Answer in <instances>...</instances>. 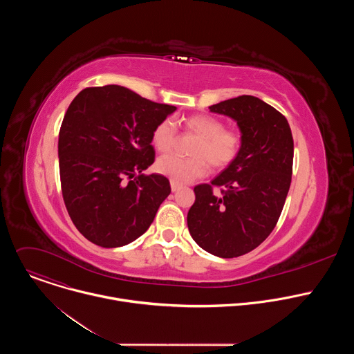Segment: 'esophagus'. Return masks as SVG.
I'll list each match as a JSON object with an SVG mask.
<instances>
[{
	"label": "esophagus",
	"mask_w": 354,
	"mask_h": 354,
	"mask_svg": "<svg viewBox=\"0 0 354 354\" xmlns=\"http://www.w3.org/2000/svg\"><path fill=\"white\" fill-rule=\"evenodd\" d=\"M180 187H182L180 185H178V183H175V182H171V189H172V192H178Z\"/></svg>",
	"instance_id": "obj_1"
}]
</instances>
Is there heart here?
Masks as SVG:
<instances>
[{
	"instance_id": "heart-1",
	"label": "heart",
	"mask_w": 354,
	"mask_h": 354,
	"mask_svg": "<svg viewBox=\"0 0 354 354\" xmlns=\"http://www.w3.org/2000/svg\"><path fill=\"white\" fill-rule=\"evenodd\" d=\"M183 127L196 141L192 144L190 158L167 156L158 160L156 168L171 182L183 185L207 172V164L213 169H224L238 157L242 147V134L235 129L224 127V123L209 115H193L183 119ZM153 145L161 154L171 153L178 142V130L171 119L160 122L151 134Z\"/></svg>"
}]
</instances>
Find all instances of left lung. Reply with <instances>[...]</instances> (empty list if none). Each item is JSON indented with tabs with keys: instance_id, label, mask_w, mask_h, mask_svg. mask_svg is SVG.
Masks as SVG:
<instances>
[{
	"instance_id": "left-lung-1",
	"label": "left lung",
	"mask_w": 354,
	"mask_h": 354,
	"mask_svg": "<svg viewBox=\"0 0 354 354\" xmlns=\"http://www.w3.org/2000/svg\"><path fill=\"white\" fill-rule=\"evenodd\" d=\"M209 109L236 122L242 147L212 183L194 186L187 227L209 254L236 258L258 248L279 221L291 183L294 141L287 119L257 96L227 99Z\"/></svg>"
}]
</instances>
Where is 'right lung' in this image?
<instances>
[{"label":"right lung","mask_w":354,"mask_h":354,"mask_svg":"<svg viewBox=\"0 0 354 354\" xmlns=\"http://www.w3.org/2000/svg\"><path fill=\"white\" fill-rule=\"evenodd\" d=\"M175 111L120 85L89 86L73 99L59 133L62 193L92 243L127 245L154 221L171 185L141 172L156 160L154 127Z\"/></svg>","instance_id":"1"}]
</instances>
